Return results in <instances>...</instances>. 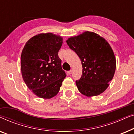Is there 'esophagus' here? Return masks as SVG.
<instances>
[{"mask_svg": "<svg viewBox=\"0 0 134 134\" xmlns=\"http://www.w3.org/2000/svg\"><path fill=\"white\" fill-rule=\"evenodd\" d=\"M68 73L69 74H72V70L68 71Z\"/></svg>", "mask_w": 134, "mask_h": 134, "instance_id": "obj_1", "label": "esophagus"}]
</instances>
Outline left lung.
Segmentation results:
<instances>
[{
    "mask_svg": "<svg viewBox=\"0 0 134 134\" xmlns=\"http://www.w3.org/2000/svg\"><path fill=\"white\" fill-rule=\"evenodd\" d=\"M66 43L77 54L82 65V74L76 83L82 94L98 96L109 87L116 69V59L107 41L95 33L85 32L69 38Z\"/></svg>",
    "mask_w": 134,
    "mask_h": 134,
    "instance_id": "8db88e82",
    "label": "left lung"
}]
</instances>
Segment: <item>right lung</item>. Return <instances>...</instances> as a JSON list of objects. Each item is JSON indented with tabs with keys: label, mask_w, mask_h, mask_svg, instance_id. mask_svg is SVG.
I'll list each match as a JSON object with an SVG mask.
<instances>
[{
	"label": "right lung",
	"mask_w": 134,
	"mask_h": 134,
	"mask_svg": "<svg viewBox=\"0 0 134 134\" xmlns=\"http://www.w3.org/2000/svg\"><path fill=\"white\" fill-rule=\"evenodd\" d=\"M62 43L61 36L51 33L41 34L30 38L22 52L21 68L24 81L41 98L55 96L66 76L58 55Z\"/></svg>",
	"instance_id": "add662e5"
}]
</instances>
